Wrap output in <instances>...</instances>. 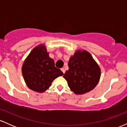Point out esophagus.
<instances>
[{
    "label": "esophagus",
    "mask_w": 127,
    "mask_h": 127,
    "mask_svg": "<svg viewBox=\"0 0 127 127\" xmlns=\"http://www.w3.org/2000/svg\"><path fill=\"white\" fill-rule=\"evenodd\" d=\"M61 70L62 71V72L63 73H65V69H64V68H61Z\"/></svg>",
    "instance_id": "obj_1"
}]
</instances>
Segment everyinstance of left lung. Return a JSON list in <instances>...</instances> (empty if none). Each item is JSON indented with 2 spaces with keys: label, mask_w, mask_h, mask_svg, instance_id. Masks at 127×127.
I'll use <instances>...</instances> for the list:
<instances>
[{
  "label": "left lung",
  "mask_w": 127,
  "mask_h": 127,
  "mask_svg": "<svg viewBox=\"0 0 127 127\" xmlns=\"http://www.w3.org/2000/svg\"><path fill=\"white\" fill-rule=\"evenodd\" d=\"M68 70L63 77L76 94H83L93 90L100 78V68L93 57L86 51H77L68 63Z\"/></svg>",
  "instance_id": "obj_1"
}]
</instances>
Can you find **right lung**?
Wrapping results in <instances>:
<instances>
[{
  "label": "right lung",
  "instance_id": "obj_1",
  "mask_svg": "<svg viewBox=\"0 0 127 127\" xmlns=\"http://www.w3.org/2000/svg\"><path fill=\"white\" fill-rule=\"evenodd\" d=\"M22 73L27 87L38 93L46 91L55 78L63 75L60 69L55 67L53 59L49 57L43 45L32 51L24 62Z\"/></svg>",
  "mask_w": 127,
  "mask_h": 127
}]
</instances>
